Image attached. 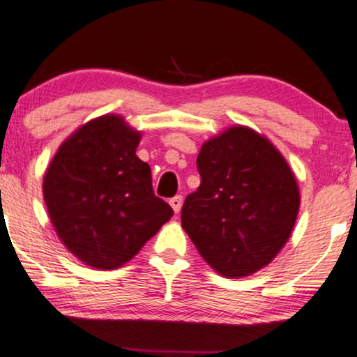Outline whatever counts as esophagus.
I'll return each mask as SVG.
<instances>
[{
    "label": "esophagus",
    "instance_id": "34e87169",
    "mask_svg": "<svg viewBox=\"0 0 357 357\" xmlns=\"http://www.w3.org/2000/svg\"><path fill=\"white\" fill-rule=\"evenodd\" d=\"M169 205H172V208L174 210V213H179L181 207H183V197H181V195H176V197L169 199Z\"/></svg>",
    "mask_w": 357,
    "mask_h": 357
}]
</instances>
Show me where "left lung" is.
<instances>
[{
    "label": "left lung",
    "mask_w": 357,
    "mask_h": 357,
    "mask_svg": "<svg viewBox=\"0 0 357 357\" xmlns=\"http://www.w3.org/2000/svg\"><path fill=\"white\" fill-rule=\"evenodd\" d=\"M197 169L200 185L185 197L181 222L205 262L229 278L272 262L299 210L283 155L255 130L234 126L202 145Z\"/></svg>",
    "instance_id": "left-lung-1"
}]
</instances>
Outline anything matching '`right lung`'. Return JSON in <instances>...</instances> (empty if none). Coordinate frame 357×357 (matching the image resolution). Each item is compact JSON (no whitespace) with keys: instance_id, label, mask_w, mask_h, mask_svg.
<instances>
[{"instance_id":"add662e5","label":"right lung","mask_w":357,"mask_h":357,"mask_svg":"<svg viewBox=\"0 0 357 357\" xmlns=\"http://www.w3.org/2000/svg\"><path fill=\"white\" fill-rule=\"evenodd\" d=\"M140 132L107 114L77 129L50 163L43 197L63 244L90 267H121L173 217L137 158Z\"/></svg>"}]
</instances>
